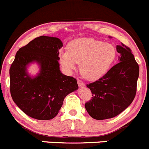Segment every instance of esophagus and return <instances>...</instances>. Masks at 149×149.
<instances>
[{
	"mask_svg": "<svg viewBox=\"0 0 149 149\" xmlns=\"http://www.w3.org/2000/svg\"><path fill=\"white\" fill-rule=\"evenodd\" d=\"M77 83H78V85H79V87H84V86L85 85V83H84L83 82H82L79 79H77Z\"/></svg>",
	"mask_w": 149,
	"mask_h": 149,
	"instance_id": "obj_1",
	"label": "esophagus"
}]
</instances>
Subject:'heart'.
Listing matches in <instances>:
<instances>
[{"label":"heart","mask_w":149,"mask_h":149,"mask_svg":"<svg viewBox=\"0 0 149 149\" xmlns=\"http://www.w3.org/2000/svg\"><path fill=\"white\" fill-rule=\"evenodd\" d=\"M114 47L90 38L75 39L69 44L68 49L59 52V62L65 71L76 69L81 62L80 72L87 79L103 76L116 58Z\"/></svg>","instance_id":"1"}]
</instances>
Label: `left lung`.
<instances>
[{"label": "left lung", "instance_id": "8db88e82", "mask_svg": "<svg viewBox=\"0 0 149 149\" xmlns=\"http://www.w3.org/2000/svg\"><path fill=\"white\" fill-rule=\"evenodd\" d=\"M120 62L95 82L87 85L93 94L85 106L96 120L112 118L125 110L134 100L139 67L131 49L121 43L117 46Z\"/></svg>", "mask_w": 149, "mask_h": 149}]
</instances>
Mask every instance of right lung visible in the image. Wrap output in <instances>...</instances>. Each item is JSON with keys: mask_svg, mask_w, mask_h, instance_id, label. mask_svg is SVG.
Masks as SVG:
<instances>
[{"mask_svg": "<svg viewBox=\"0 0 149 149\" xmlns=\"http://www.w3.org/2000/svg\"><path fill=\"white\" fill-rule=\"evenodd\" d=\"M63 44L56 37L41 36L19 49L10 67V92L16 105L29 117L51 120L59 113L67 95L78 89L77 79L59 70V50ZM37 62L40 72L31 78L29 63Z\"/></svg>", "mask_w": 149, "mask_h": 149, "instance_id": "add662e5", "label": "right lung"}]
</instances>
